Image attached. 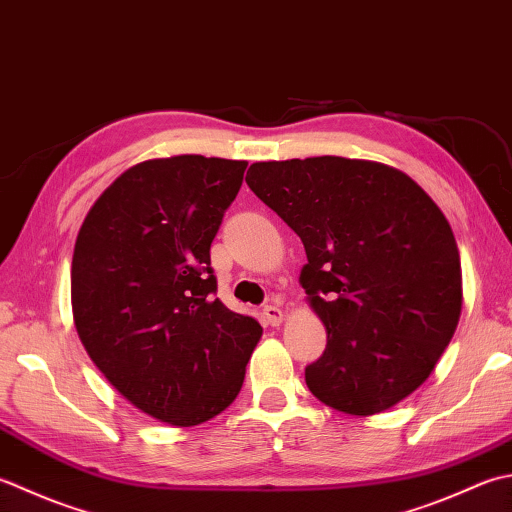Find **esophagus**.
<instances>
[{
    "instance_id": "1",
    "label": "esophagus",
    "mask_w": 512,
    "mask_h": 512,
    "mask_svg": "<svg viewBox=\"0 0 512 512\" xmlns=\"http://www.w3.org/2000/svg\"><path fill=\"white\" fill-rule=\"evenodd\" d=\"M262 315H264V322L270 326H279L284 322V310L279 306H264Z\"/></svg>"
}]
</instances>
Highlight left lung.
<instances>
[{
    "label": "left lung",
    "instance_id": "left-lung-1",
    "mask_svg": "<svg viewBox=\"0 0 512 512\" xmlns=\"http://www.w3.org/2000/svg\"><path fill=\"white\" fill-rule=\"evenodd\" d=\"M248 173L306 248L299 284L328 337L306 366L310 393L359 417L402 402L462 315V264L442 210L402 170L368 159L257 162Z\"/></svg>",
    "mask_w": 512,
    "mask_h": 512
}]
</instances>
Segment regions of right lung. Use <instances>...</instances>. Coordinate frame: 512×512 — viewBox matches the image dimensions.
<instances>
[{"mask_svg": "<svg viewBox=\"0 0 512 512\" xmlns=\"http://www.w3.org/2000/svg\"><path fill=\"white\" fill-rule=\"evenodd\" d=\"M246 162L175 155L135 164L77 233L70 304L88 357L119 395L170 426L235 402L262 337L215 297L210 244Z\"/></svg>", "mask_w": 512, "mask_h": 512, "instance_id": "1", "label": "right lung"}]
</instances>
